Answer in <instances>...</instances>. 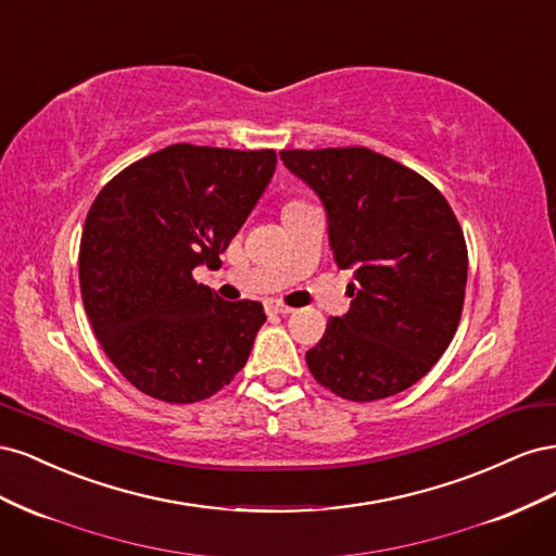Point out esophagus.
<instances>
[{"label": "esophagus", "mask_w": 556, "mask_h": 556, "mask_svg": "<svg viewBox=\"0 0 556 556\" xmlns=\"http://www.w3.org/2000/svg\"><path fill=\"white\" fill-rule=\"evenodd\" d=\"M268 311L278 313V315H290L292 313L290 306H282V304H278V301H271V304H268Z\"/></svg>", "instance_id": "34e87169"}]
</instances>
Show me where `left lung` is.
I'll use <instances>...</instances> for the list:
<instances>
[{
  "label": "left lung",
  "mask_w": 556,
  "mask_h": 556,
  "mask_svg": "<svg viewBox=\"0 0 556 556\" xmlns=\"http://www.w3.org/2000/svg\"><path fill=\"white\" fill-rule=\"evenodd\" d=\"M280 160L323 201L336 264L355 268L350 311L306 352L311 374L348 401L408 390L462 317L468 252L457 217L429 180L366 148L282 150Z\"/></svg>",
  "instance_id": "1"
}]
</instances>
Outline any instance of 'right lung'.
<instances>
[{
  "label": "right lung",
  "instance_id": "1",
  "mask_svg": "<svg viewBox=\"0 0 556 556\" xmlns=\"http://www.w3.org/2000/svg\"><path fill=\"white\" fill-rule=\"evenodd\" d=\"M274 150L176 143L117 174L86 217L83 306L137 390L194 403L245 366L266 315L192 278L237 237L276 174Z\"/></svg>",
  "mask_w": 556,
  "mask_h": 556
}]
</instances>
